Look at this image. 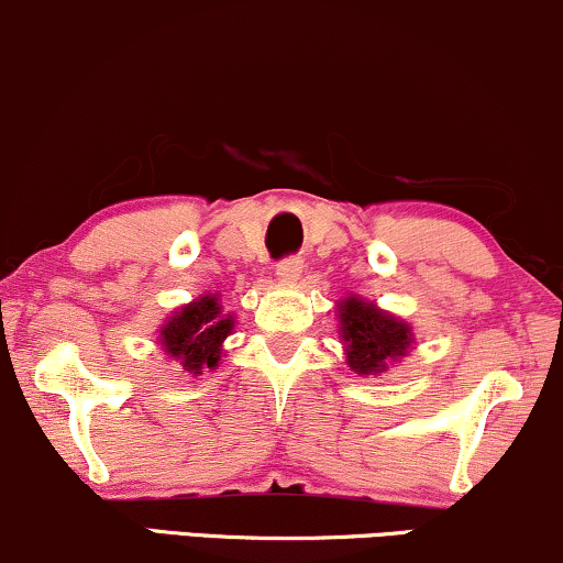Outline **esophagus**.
<instances>
[{
  "mask_svg": "<svg viewBox=\"0 0 563 563\" xmlns=\"http://www.w3.org/2000/svg\"><path fill=\"white\" fill-rule=\"evenodd\" d=\"M300 274H302V261L300 258H284L279 266H276V279H279V282L292 284V282L300 279Z\"/></svg>",
  "mask_w": 563,
  "mask_h": 563,
  "instance_id": "34e87169",
  "label": "esophagus"
}]
</instances>
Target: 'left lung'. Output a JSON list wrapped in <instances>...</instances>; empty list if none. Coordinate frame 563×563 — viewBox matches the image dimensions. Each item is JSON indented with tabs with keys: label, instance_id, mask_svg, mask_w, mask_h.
Segmentation results:
<instances>
[{
	"label": "left lung",
	"instance_id": "obj_1",
	"mask_svg": "<svg viewBox=\"0 0 563 563\" xmlns=\"http://www.w3.org/2000/svg\"><path fill=\"white\" fill-rule=\"evenodd\" d=\"M339 331L346 346V365L360 376H378L388 365L407 355L415 336L412 329L373 302L350 295L336 305Z\"/></svg>",
	"mask_w": 563,
	"mask_h": 563
}]
</instances>
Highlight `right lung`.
I'll return each instance as SVG.
<instances>
[{
	"label": "right lung",
	"mask_w": 563,
	"mask_h": 563,
	"mask_svg": "<svg viewBox=\"0 0 563 563\" xmlns=\"http://www.w3.org/2000/svg\"><path fill=\"white\" fill-rule=\"evenodd\" d=\"M234 318L221 313L217 295H203L185 308L175 310V316L162 325L164 352L175 357L183 371L200 376V373L213 371L221 360V342L232 334Z\"/></svg>",
	"instance_id": "add662e5"
}]
</instances>
